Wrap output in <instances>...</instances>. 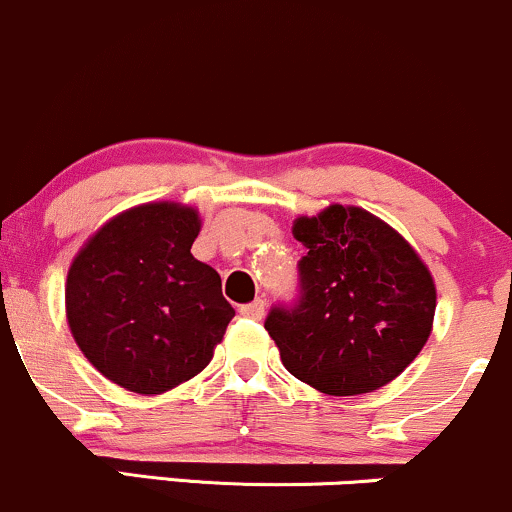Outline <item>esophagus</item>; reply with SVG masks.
I'll return each instance as SVG.
<instances>
[{"mask_svg": "<svg viewBox=\"0 0 512 512\" xmlns=\"http://www.w3.org/2000/svg\"><path fill=\"white\" fill-rule=\"evenodd\" d=\"M239 312H241V317L258 321V319H263V312H266V302L254 300V302H249V304H241Z\"/></svg>", "mask_w": 512, "mask_h": 512, "instance_id": "34e87169", "label": "esophagus"}]
</instances>
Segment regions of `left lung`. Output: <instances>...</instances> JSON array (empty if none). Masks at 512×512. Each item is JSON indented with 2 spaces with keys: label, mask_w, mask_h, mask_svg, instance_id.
Listing matches in <instances>:
<instances>
[{
  "label": "left lung",
  "mask_w": 512,
  "mask_h": 512,
  "mask_svg": "<svg viewBox=\"0 0 512 512\" xmlns=\"http://www.w3.org/2000/svg\"><path fill=\"white\" fill-rule=\"evenodd\" d=\"M292 234L307 249L297 263L300 297L266 317L285 370L331 396L389 384L433 329L426 263L387 222L350 205L297 217Z\"/></svg>",
  "instance_id": "left-lung-1"
}]
</instances>
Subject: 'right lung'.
<instances>
[{"instance_id":"add662e5","label":"right lung","mask_w":512,"mask_h":512,"mask_svg":"<svg viewBox=\"0 0 512 512\" xmlns=\"http://www.w3.org/2000/svg\"><path fill=\"white\" fill-rule=\"evenodd\" d=\"M200 217L179 203L120 212L72 261L67 321L91 365L135 394H162L212 360L234 309L193 258Z\"/></svg>"}]
</instances>
